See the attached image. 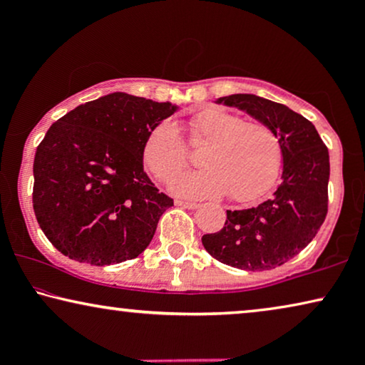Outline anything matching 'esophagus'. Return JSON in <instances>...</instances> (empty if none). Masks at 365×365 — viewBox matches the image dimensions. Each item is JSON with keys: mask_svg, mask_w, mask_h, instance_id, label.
<instances>
[{"mask_svg": "<svg viewBox=\"0 0 365 365\" xmlns=\"http://www.w3.org/2000/svg\"><path fill=\"white\" fill-rule=\"evenodd\" d=\"M176 206H181V207H186V209H197L199 204L197 202H187V201H181V199H176Z\"/></svg>", "mask_w": 365, "mask_h": 365, "instance_id": "1", "label": "esophagus"}]
</instances>
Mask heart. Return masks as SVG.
<instances>
[{
  "label": "heart",
  "instance_id": "heart-1",
  "mask_svg": "<svg viewBox=\"0 0 365 365\" xmlns=\"http://www.w3.org/2000/svg\"><path fill=\"white\" fill-rule=\"evenodd\" d=\"M189 144L204 146L206 168L186 173L173 182L179 196H222L237 202L254 201L274 186L281 171L282 148L267 124L246 121L239 114L209 108L187 123ZM146 168L158 181L169 182L189 164L186 143L176 124L161 121L148 134L143 148Z\"/></svg>",
  "mask_w": 365,
  "mask_h": 365
}]
</instances>
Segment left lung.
<instances>
[{
	"label": "left lung",
	"instance_id": "left-lung-1",
	"mask_svg": "<svg viewBox=\"0 0 365 365\" xmlns=\"http://www.w3.org/2000/svg\"><path fill=\"white\" fill-rule=\"evenodd\" d=\"M216 103L246 111L277 134L282 182L257 207L227 211L224 227L204 234L202 246L219 262L244 271L282 266L316 237L327 216L326 144L309 119L284 104L256 94H231Z\"/></svg>",
	"mask_w": 365,
	"mask_h": 365
}]
</instances>
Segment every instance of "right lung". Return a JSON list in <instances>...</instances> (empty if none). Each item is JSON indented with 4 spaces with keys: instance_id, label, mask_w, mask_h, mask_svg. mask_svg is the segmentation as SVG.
Here are the masks:
<instances>
[{
    "instance_id": "obj_1",
    "label": "right lung",
    "mask_w": 365,
    "mask_h": 365,
    "mask_svg": "<svg viewBox=\"0 0 365 365\" xmlns=\"http://www.w3.org/2000/svg\"><path fill=\"white\" fill-rule=\"evenodd\" d=\"M178 106L111 93L59 118L36 149L33 209L44 236L78 262L109 266L149 246L173 199L151 182L143 148Z\"/></svg>"
}]
</instances>
